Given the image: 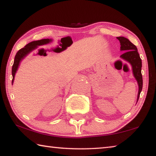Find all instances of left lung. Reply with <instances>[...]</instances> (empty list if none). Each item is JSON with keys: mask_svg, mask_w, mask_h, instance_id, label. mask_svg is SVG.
I'll return each mask as SVG.
<instances>
[{"mask_svg": "<svg viewBox=\"0 0 156 156\" xmlns=\"http://www.w3.org/2000/svg\"><path fill=\"white\" fill-rule=\"evenodd\" d=\"M117 39L120 43V50L125 51V53L121 55L120 58L125 61L128 62L131 65L133 76L138 84V97H137V102H138L140 94L142 89V84H143L141 73L142 60L140 57L137 47L131 43L129 39L123 36L117 37Z\"/></svg>", "mask_w": 156, "mask_h": 156, "instance_id": "8db88e82", "label": "left lung"}]
</instances>
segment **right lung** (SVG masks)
Instances as JSON below:
<instances>
[{
  "label": "right lung",
  "mask_w": 156,
  "mask_h": 156,
  "mask_svg": "<svg viewBox=\"0 0 156 156\" xmlns=\"http://www.w3.org/2000/svg\"><path fill=\"white\" fill-rule=\"evenodd\" d=\"M53 41L52 39H42V40L39 41H32L31 43H28L27 45H25L23 48L20 49L19 51H18L16 54L15 58H14V65L12 66V84L14 83V78L16 73L18 67H19L20 63L22 60L25 58L27 56V55L33 51L34 49H36L38 46H42V45H45V44H49L51 43Z\"/></svg>",
  "instance_id": "obj_1"
}]
</instances>
